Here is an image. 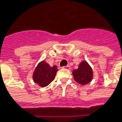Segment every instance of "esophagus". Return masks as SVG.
I'll return each instance as SVG.
<instances>
[{
	"label": "esophagus",
	"mask_w": 122,
	"mask_h": 122,
	"mask_svg": "<svg viewBox=\"0 0 122 122\" xmlns=\"http://www.w3.org/2000/svg\"><path fill=\"white\" fill-rule=\"evenodd\" d=\"M62 68H64V69H67V70H69V69L71 68V66H68V65H67V66H63V67H62Z\"/></svg>",
	"instance_id": "esophagus-1"
}]
</instances>
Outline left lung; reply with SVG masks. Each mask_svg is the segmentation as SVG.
Segmentation results:
<instances>
[{"instance_id":"obj_1","label":"left lung","mask_w":122,"mask_h":122,"mask_svg":"<svg viewBox=\"0 0 122 122\" xmlns=\"http://www.w3.org/2000/svg\"><path fill=\"white\" fill-rule=\"evenodd\" d=\"M73 75L76 81L79 84L85 85L92 81L93 72L86 61H83L79 64L78 69L73 71Z\"/></svg>"}]
</instances>
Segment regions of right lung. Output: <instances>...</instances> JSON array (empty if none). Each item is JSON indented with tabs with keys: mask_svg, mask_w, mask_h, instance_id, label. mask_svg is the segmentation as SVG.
I'll return each mask as SVG.
<instances>
[{
	"mask_svg": "<svg viewBox=\"0 0 122 122\" xmlns=\"http://www.w3.org/2000/svg\"><path fill=\"white\" fill-rule=\"evenodd\" d=\"M57 71L56 66L51 67L49 64L43 61L37 65L33 73V80L41 87L47 86L55 79Z\"/></svg>",
	"mask_w": 122,
	"mask_h": 122,
	"instance_id": "1",
	"label": "right lung"
}]
</instances>
